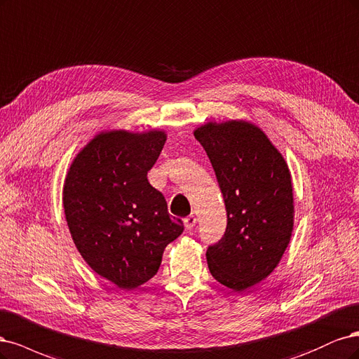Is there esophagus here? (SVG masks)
Segmentation results:
<instances>
[{
  "label": "esophagus",
  "instance_id": "34e87169",
  "mask_svg": "<svg viewBox=\"0 0 359 359\" xmlns=\"http://www.w3.org/2000/svg\"><path fill=\"white\" fill-rule=\"evenodd\" d=\"M183 222H184V226H187V229H192L196 224V217L194 215H189V216L184 217Z\"/></svg>",
  "mask_w": 359,
  "mask_h": 359
}]
</instances>
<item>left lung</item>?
Masks as SVG:
<instances>
[{"instance_id":"left-lung-1","label":"left lung","mask_w":359,"mask_h":359,"mask_svg":"<svg viewBox=\"0 0 359 359\" xmlns=\"http://www.w3.org/2000/svg\"><path fill=\"white\" fill-rule=\"evenodd\" d=\"M194 135L213 165L228 217L224 237L207 249V265L219 283L246 291L273 273L291 241V171L252 122H207Z\"/></svg>"}]
</instances>
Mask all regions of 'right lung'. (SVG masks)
Segmentation results:
<instances>
[{
	"instance_id": "add662e5",
	"label": "right lung",
	"mask_w": 359,
	"mask_h": 359,
	"mask_svg": "<svg viewBox=\"0 0 359 359\" xmlns=\"http://www.w3.org/2000/svg\"><path fill=\"white\" fill-rule=\"evenodd\" d=\"M167 140L163 130L98 133L67 171L62 203L80 255L125 291L156 274L165 246L183 233L147 180Z\"/></svg>"
}]
</instances>
